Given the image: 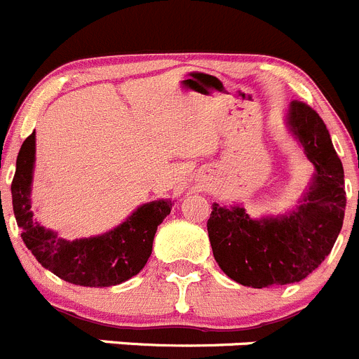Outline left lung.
<instances>
[{
    "instance_id": "1",
    "label": "left lung",
    "mask_w": 359,
    "mask_h": 359,
    "mask_svg": "<svg viewBox=\"0 0 359 359\" xmlns=\"http://www.w3.org/2000/svg\"><path fill=\"white\" fill-rule=\"evenodd\" d=\"M286 123L315 168L295 211L254 219L241 205L212 203L209 241L218 266L236 283L268 288L299 283L329 256L344 225V166L324 121L309 105L292 102Z\"/></svg>"
}]
</instances>
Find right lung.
<instances>
[{"instance_id": "right-lung-1", "label": "right lung", "mask_w": 359, "mask_h": 359, "mask_svg": "<svg viewBox=\"0 0 359 359\" xmlns=\"http://www.w3.org/2000/svg\"><path fill=\"white\" fill-rule=\"evenodd\" d=\"M34 163L35 130L19 150L11 187L15 222L35 259L66 283L89 288L114 286L137 276L151 254L157 225L172 211V200L143 203L123 224L102 236L67 241L34 218L30 198Z\"/></svg>"}]
</instances>
